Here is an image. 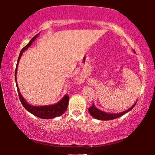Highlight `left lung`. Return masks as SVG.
<instances>
[{
	"label": "left lung",
	"mask_w": 155,
	"mask_h": 155,
	"mask_svg": "<svg viewBox=\"0 0 155 155\" xmlns=\"http://www.w3.org/2000/svg\"><path fill=\"white\" fill-rule=\"evenodd\" d=\"M133 52H135L134 50H133ZM137 101H135L134 104H133L132 107L130 108V109H128V110H126V111H124L120 112V113H116V114L107 113V112H104V111H101V110H99V109H97V108L95 107V105L94 104L92 105V107L89 108V112H90V115L92 116V117L96 118V119H99L101 120H113V119H115V118L120 117V116L124 115L125 114L128 113V111H130V110H132L133 108L135 107V104H136Z\"/></svg>",
	"instance_id": "1"
}]
</instances>
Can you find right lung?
<instances>
[{"label":"right lung","instance_id":"right-lung-1","mask_svg":"<svg viewBox=\"0 0 155 155\" xmlns=\"http://www.w3.org/2000/svg\"><path fill=\"white\" fill-rule=\"evenodd\" d=\"M39 33L37 34V35H35L32 39L30 40V41L25 46L24 48L21 50L20 53V56L18 57V63H17L16 68H15V82H16V85L17 89H18V92L19 94V97H20V101L22 103L23 107L25 108V109L29 112H30L31 114L35 115L37 117L44 118V119H50V118H54L58 116H60L63 115V113H65V110L67 109L68 105V101H69V97L68 95L65 94L62 99H61L58 102H57L54 104L52 105H47V106H33L27 102L25 99L23 98L22 94L20 92V90L18 88V82H17V71H18V63L19 61L20 60L21 56H22V53L25 51V50H27L29 46L31 45V43L37 39L38 36H39Z\"/></svg>","mask_w":155,"mask_h":155}]
</instances>
